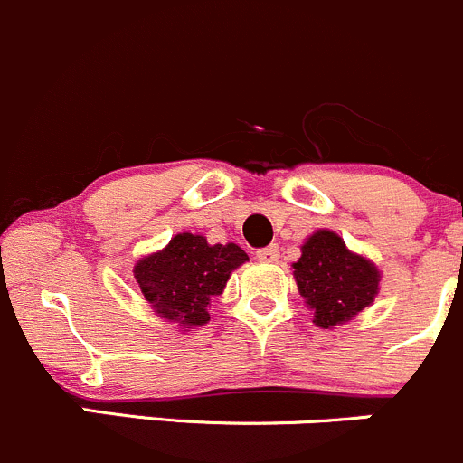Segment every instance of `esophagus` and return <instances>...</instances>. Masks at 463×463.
Segmentation results:
<instances>
[{"mask_svg":"<svg viewBox=\"0 0 463 463\" xmlns=\"http://www.w3.org/2000/svg\"><path fill=\"white\" fill-rule=\"evenodd\" d=\"M258 260L260 261H278L279 260V246L278 244H270L266 246V249H260L258 250Z\"/></svg>","mask_w":463,"mask_h":463,"instance_id":"esophagus-1","label":"esophagus"}]
</instances>
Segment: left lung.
<instances>
[{"instance_id": "8db88e82", "label": "left lung", "mask_w": 463, "mask_h": 463, "mask_svg": "<svg viewBox=\"0 0 463 463\" xmlns=\"http://www.w3.org/2000/svg\"><path fill=\"white\" fill-rule=\"evenodd\" d=\"M293 278L320 329H335L356 318L381 291V270L365 255L347 249L343 237L320 228L300 246Z\"/></svg>"}]
</instances>
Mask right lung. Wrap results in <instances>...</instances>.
I'll return each mask as SVG.
<instances>
[{
  "label": "right lung",
  "instance_id": "1",
  "mask_svg": "<svg viewBox=\"0 0 463 463\" xmlns=\"http://www.w3.org/2000/svg\"><path fill=\"white\" fill-rule=\"evenodd\" d=\"M244 261L249 255L232 241L208 244L203 235L179 232L165 249L143 255L134 264V278L158 318L190 331L210 320V300L222 296Z\"/></svg>",
  "mask_w": 463,
  "mask_h": 463
}]
</instances>
